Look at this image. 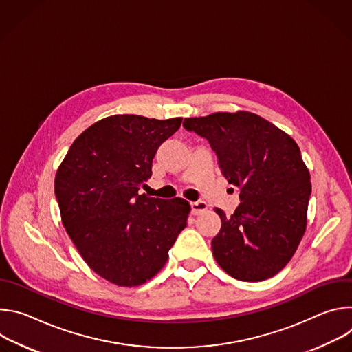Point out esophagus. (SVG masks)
Segmentation results:
<instances>
[{
	"label": "esophagus",
	"instance_id": "34e87169",
	"mask_svg": "<svg viewBox=\"0 0 352 352\" xmlns=\"http://www.w3.org/2000/svg\"><path fill=\"white\" fill-rule=\"evenodd\" d=\"M208 204L204 202V200H197V202H192L190 204V209H192V214H199L205 210H208Z\"/></svg>",
	"mask_w": 352,
	"mask_h": 352
}]
</instances>
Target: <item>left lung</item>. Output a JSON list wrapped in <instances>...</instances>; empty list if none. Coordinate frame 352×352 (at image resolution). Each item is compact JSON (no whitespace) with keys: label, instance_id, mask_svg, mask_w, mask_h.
<instances>
[{"label":"left lung","instance_id":"obj_1","mask_svg":"<svg viewBox=\"0 0 352 352\" xmlns=\"http://www.w3.org/2000/svg\"><path fill=\"white\" fill-rule=\"evenodd\" d=\"M209 140L221 174L241 188L231 217L216 208L220 232L212 241L219 266L241 281L273 277L294 256L307 230L311 175L295 140L249 111L185 118Z\"/></svg>","mask_w":352,"mask_h":352}]
</instances>
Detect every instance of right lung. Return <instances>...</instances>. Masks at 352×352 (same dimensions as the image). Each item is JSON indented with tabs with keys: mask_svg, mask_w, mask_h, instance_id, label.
<instances>
[{
	"mask_svg": "<svg viewBox=\"0 0 352 352\" xmlns=\"http://www.w3.org/2000/svg\"><path fill=\"white\" fill-rule=\"evenodd\" d=\"M182 118L111 116L83 131L56 174L63 224L87 266L120 287L153 278L186 227L190 205L139 195L159 146Z\"/></svg>",
	"mask_w": 352,
	"mask_h": 352,
	"instance_id": "obj_1",
	"label": "right lung"
}]
</instances>
